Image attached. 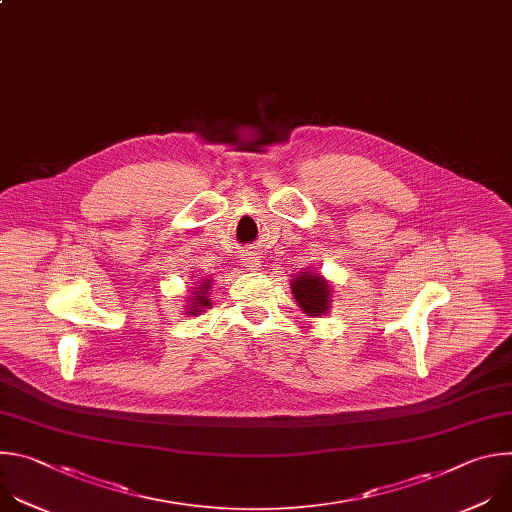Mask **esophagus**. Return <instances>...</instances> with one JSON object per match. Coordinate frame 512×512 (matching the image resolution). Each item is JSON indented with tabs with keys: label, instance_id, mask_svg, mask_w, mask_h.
Masks as SVG:
<instances>
[{
	"label": "esophagus",
	"instance_id": "34e87169",
	"mask_svg": "<svg viewBox=\"0 0 512 512\" xmlns=\"http://www.w3.org/2000/svg\"><path fill=\"white\" fill-rule=\"evenodd\" d=\"M247 269H251V271H259L261 269V259L255 255V253H247V255H243V261H241Z\"/></svg>",
	"mask_w": 512,
	"mask_h": 512
}]
</instances>
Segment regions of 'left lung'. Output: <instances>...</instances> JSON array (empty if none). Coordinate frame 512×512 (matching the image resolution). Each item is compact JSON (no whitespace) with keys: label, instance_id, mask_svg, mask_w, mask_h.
<instances>
[{"label":"left lung","instance_id":"1","mask_svg":"<svg viewBox=\"0 0 512 512\" xmlns=\"http://www.w3.org/2000/svg\"><path fill=\"white\" fill-rule=\"evenodd\" d=\"M291 291H294V298L308 316H324L330 310V298L332 289L330 283L320 275L312 271H302L300 275H294L291 279Z\"/></svg>","mask_w":512,"mask_h":512}]
</instances>
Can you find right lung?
I'll return each instance as SVG.
<instances>
[{
	"mask_svg": "<svg viewBox=\"0 0 512 512\" xmlns=\"http://www.w3.org/2000/svg\"><path fill=\"white\" fill-rule=\"evenodd\" d=\"M210 285H212V279H200L192 291V296L188 300V306H186V314L188 316H194V314H200L204 312V308L210 306Z\"/></svg>",
	"mask_w": 512,
	"mask_h": 512,
	"instance_id": "obj_1",
	"label": "right lung"
}]
</instances>
